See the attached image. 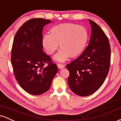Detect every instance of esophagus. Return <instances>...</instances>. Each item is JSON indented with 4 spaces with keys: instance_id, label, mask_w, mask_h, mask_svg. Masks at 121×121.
<instances>
[{
    "instance_id": "obj_1",
    "label": "esophagus",
    "mask_w": 121,
    "mask_h": 121,
    "mask_svg": "<svg viewBox=\"0 0 121 121\" xmlns=\"http://www.w3.org/2000/svg\"><path fill=\"white\" fill-rule=\"evenodd\" d=\"M57 67L59 69H62L64 67V65L62 64H57Z\"/></svg>"
}]
</instances>
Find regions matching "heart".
Returning <instances> with one entry per match:
<instances>
[{
    "mask_svg": "<svg viewBox=\"0 0 121 121\" xmlns=\"http://www.w3.org/2000/svg\"><path fill=\"white\" fill-rule=\"evenodd\" d=\"M88 38L85 27L74 23H62L51 28L50 35L43 36L42 45L47 53L52 55L59 44L61 50L55 59L62 62L69 57L75 58L80 56L86 46Z\"/></svg>",
    "mask_w": 121,
    "mask_h": 121,
    "instance_id": "b5f03b06",
    "label": "heart"
}]
</instances>
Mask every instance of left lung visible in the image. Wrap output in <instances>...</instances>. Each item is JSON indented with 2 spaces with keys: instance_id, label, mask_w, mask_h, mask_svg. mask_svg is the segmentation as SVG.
Returning a JSON list of instances; mask_svg holds the SVG:
<instances>
[{
  "instance_id": "left-lung-1",
  "label": "left lung",
  "mask_w": 121,
  "mask_h": 121,
  "mask_svg": "<svg viewBox=\"0 0 121 121\" xmlns=\"http://www.w3.org/2000/svg\"><path fill=\"white\" fill-rule=\"evenodd\" d=\"M89 20L91 33L89 45L82 53L66 65L68 85L74 93L87 96L99 89L110 65L111 50L108 37L98 25Z\"/></svg>"
}]
</instances>
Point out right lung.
I'll return each mask as SVG.
<instances>
[{
	"mask_svg": "<svg viewBox=\"0 0 121 121\" xmlns=\"http://www.w3.org/2000/svg\"><path fill=\"white\" fill-rule=\"evenodd\" d=\"M51 23L35 18L22 25L15 34L11 50L15 77L25 91L35 95L46 92L58 71L57 65L43 51V29Z\"/></svg>",
	"mask_w": 121,
	"mask_h": 121,
	"instance_id": "obj_1",
	"label": "right lung"
}]
</instances>
